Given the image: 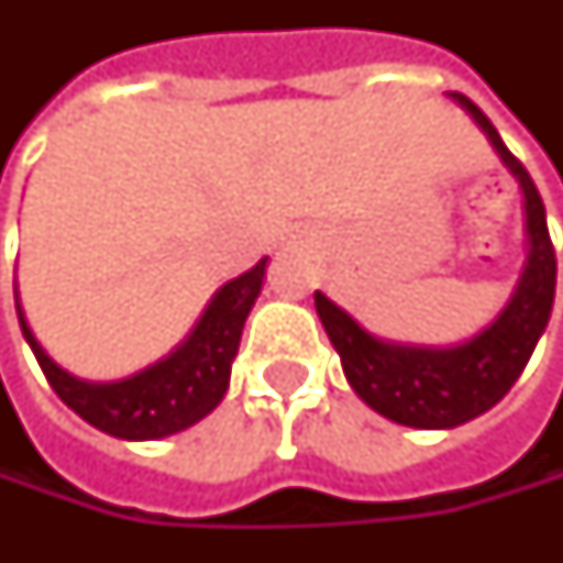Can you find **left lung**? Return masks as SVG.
<instances>
[{
    "label": "left lung",
    "mask_w": 563,
    "mask_h": 563,
    "mask_svg": "<svg viewBox=\"0 0 563 563\" xmlns=\"http://www.w3.org/2000/svg\"><path fill=\"white\" fill-rule=\"evenodd\" d=\"M461 102L483 128L488 143L523 187L530 253L514 297L501 316L473 341L454 347H420L369 335L354 316H347L325 294L316 291V313L325 335L335 344L344 376L376 413L413 429H454L495 407L530 363L536 341L542 338L554 303V247L545 225V206L532 185L530 172L498 137L486 112L461 93Z\"/></svg>",
    "instance_id": "1"
}]
</instances>
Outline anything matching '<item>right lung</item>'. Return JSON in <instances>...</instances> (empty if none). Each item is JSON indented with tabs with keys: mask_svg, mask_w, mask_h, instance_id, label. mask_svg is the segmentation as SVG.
Returning a JSON list of instances; mask_svg holds the SVG:
<instances>
[{
	"mask_svg": "<svg viewBox=\"0 0 563 563\" xmlns=\"http://www.w3.org/2000/svg\"><path fill=\"white\" fill-rule=\"evenodd\" d=\"M263 275H266V260H260L253 269L222 285L187 341H181L159 363L119 382H87L62 369L33 338L18 300L14 307H18L21 332L27 338L33 357L40 363L43 376L49 378L55 395L80 420L97 426L99 432L128 442H150L200 422L225 398L231 360L238 354L250 307L260 297Z\"/></svg>",
	"mask_w": 563,
	"mask_h": 563,
	"instance_id": "1",
	"label": "right lung"
}]
</instances>
